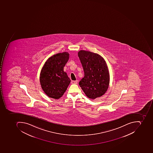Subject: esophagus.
I'll use <instances>...</instances> for the list:
<instances>
[{
  "mask_svg": "<svg viewBox=\"0 0 153 153\" xmlns=\"http://www.w3.org/2000/svg\"><path fill=\"white\" fill-rule=\"evenodd\" d=\"M71 83L72 84H77V83H78V81L77 80H72V81H71Z\"/></svg>",
  "mask_w": 153,
  "mask_h": 153,
  "instance_id": "34e87169",
  "label": "esophagus"
}]
</instances>
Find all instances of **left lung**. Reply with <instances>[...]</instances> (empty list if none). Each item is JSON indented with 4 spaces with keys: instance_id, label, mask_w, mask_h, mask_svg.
<instances>
[{
    "instance_id": "1",
    "label": "left lung",
    "mask_w": 153,
    "mask_h": 153,
    "mask_svg": "<svg viewBox=\"0 0 153 153\" xmlns=\"http://www.w3.org/2000/svg\"><path fill=\"white\" fill-rule=\"evenodd\" d=\"M84 72L79 85L88 97L95 99L106 92L110 74L105 60L97 53L81 50L78 52Z\"/></svg>"
}]
</instances>
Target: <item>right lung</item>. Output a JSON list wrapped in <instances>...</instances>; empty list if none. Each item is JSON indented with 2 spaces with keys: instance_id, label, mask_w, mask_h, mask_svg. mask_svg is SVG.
Segmentation results:
<instances>
[{
  "instance_id": "add662e5",
  "label": "right lung",
  "mask_w": 153,
  "mask_h": 153,
  "mask_svg": "<svg viewBox=\"0 0 153 153\" xmlns=\"http://www.w3.org/2000/svg\"><path fill=\"white\" fill-rule=\"evenodd\" d=\"M69 59L68 52L58 53L49 58L42 69L41 85L44 92L50 97L60 98L70 83V79L64 71Z\"/></svg>"
}]
</instances>
